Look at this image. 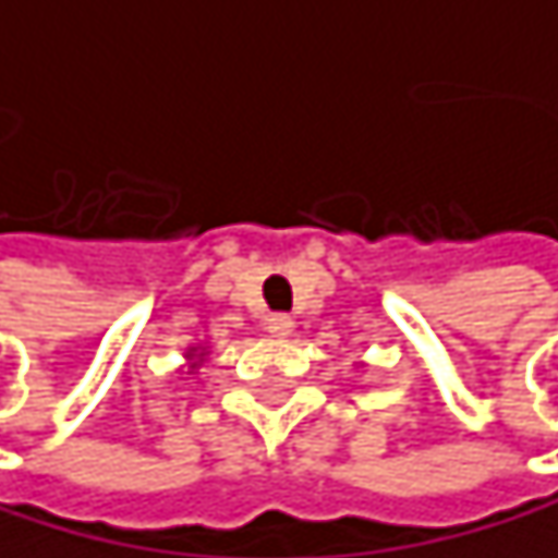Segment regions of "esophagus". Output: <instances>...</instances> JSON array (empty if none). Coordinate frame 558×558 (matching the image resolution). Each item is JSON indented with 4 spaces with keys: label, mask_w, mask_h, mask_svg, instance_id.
Wrapping results in <instances>:
<instances>
[{
    "label": "esophagus",
    "mask_w": 558,
    "mask_h": 558,
    "mask_svg": "<svg viewBox=\"0 0 558 558\" xmlns=\"http://www.w3.org/2000/svg\"><path fill=\"white\" fill-rule=\"evenodd\" d=\"M265 330H269L276 340H282V337L293 333V316H286V313H269V316H265Z\"/></svg>",
    "instance_id": "1"
}]
</instances>
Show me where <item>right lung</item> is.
I'll list each match as a JSON object with an SVG mask.
<instances>
[{"instance_id":"1","label":"right lung","mask_w":558,"mask_h":558,"mask_svg":"<svg viewBox=\"0 0 558 558\" xmlns=\"http://www.w3.org/2000/svg\"><path fill=\"white\" fill-rule=\"evenodd\" d=\"M190 357H194V361H197V357H201V354H197V351H194V348H190Z\"/></svg>"}]
</instances>
